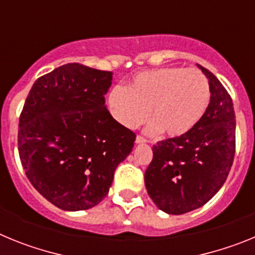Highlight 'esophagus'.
<instances>
[{
	"label": "esophagus",
	"instance_id": "esophagus-1",
	"mask_svg": "<svg viewBox=\"0 0 255 255\" xmlns=\"http://www.w3.org/2000/svg\"><path fill=\"white\" fill-rule=\"evenodd\" d=\"M135 141H136L138 144L147 143V139L144 138V136H141V135H138V136H136V139H135Z\"/></svg>",
	"mask_w": 255,
	"mask_h": 255
}]
</instances>
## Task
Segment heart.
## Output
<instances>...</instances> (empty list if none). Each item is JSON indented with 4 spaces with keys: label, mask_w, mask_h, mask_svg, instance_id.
Listing matches in <instances>:
<instances>
[{
    "label": "heart",
    "mask_w": 255,
    "mask_h": 255,
    "mask_svg": "<svg viewBox=\"0 0 255 255\" xmlns=\"http://www.w3.org/2000/svg\"><path fill=\"white\" fill-rule=\"evenodd\" d=\"M209 100V83L199 70L163 67L140 73L128 88H114L108 103L115 120L128 129L141 125L150 111V132L181 136L199 123Z\"/></svg>",
    "instance_id": "heart-1"
}]
</instances>
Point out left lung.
<instances>
[{
  "label": "left lung",
  "mask_w": 255,
  "mask_h": 255,
  "mask_svg": "<svg viewBox=\"0 0 255 255\" xmlns=\"http://www.w3.org/2000/svg\"><path fill=\"white\" fill-rule=\"evenodd\" d=\"M211 102L199 123L186 134L153 145L144 182L161 211L182 215L211 199L224 185L235 155V111L226 88L206 67Z\"/></svg>",
  "instance_id": "left-lung-1"
}]
</instances>
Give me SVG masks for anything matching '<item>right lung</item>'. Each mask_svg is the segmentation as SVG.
<instances>
[{
	"label": "right lung",
	"instance_id": "obj_1",
	"mask_svg": "<svg viewBox=\"0 0 255 255\" xmlns=\"http://www.w3.org/2000/svg\"><path fill=\"white\" fill-rule=\"evenodd\" d=\"M111 71L66 64L35 80L19 119L17 149L25 175L65 211L97 206L136 135L106 108Z\"/></svg>",
	"mask_w": 255,
	"mask_h": 255
}]
</instances>
